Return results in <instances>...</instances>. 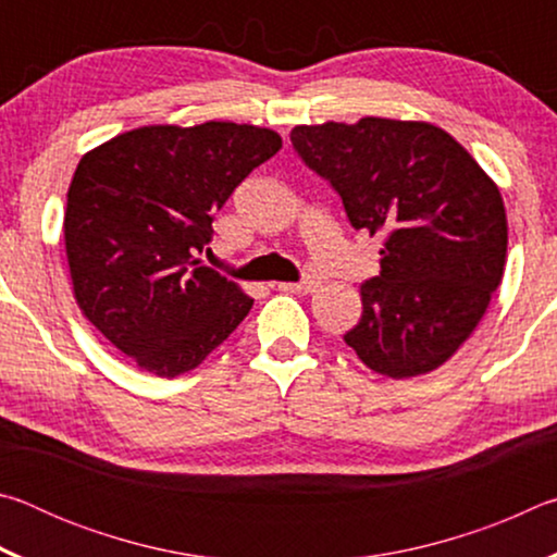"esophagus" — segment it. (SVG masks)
Here are the masks:
<instances>
[{"instance_id":"obj_1","label":"esophagus","mask_w":557,"mask_h":557,"mask_svg":"<svg viewBox=\"0 0 557 557\" xmlns=\"http://www.w3.org/2000/svg\"><path fill=\"white\" fill-rule=\"evenodd\" d=\"M275 285L282 292H297V295H307V292H314L319 287V280L307 277L301 282H275Z\"/></svg>"}]
</instances>
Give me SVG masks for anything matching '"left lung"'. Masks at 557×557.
Wrapping results in <instances>:
<instances>
[{
  "label": "left lung",
  "mask_w": 557,
  "mask_h": 557,
  "mask_svg": "<svg viewBox=\"0 0 557 557\" xmlns=\"http://www.w3.org/2000/svg\"><path fill=\"white\" fill-rule=\"evenodd\" d=\"M292 145L329 178L356 231L383 233L381 275L344 342L403 381L440 369L482 322L504 277L508 223L494 178L442 127L361 117L297 125Z\"/></svg>",
  "instance_id": "left-lung-1"
}]
</instances>
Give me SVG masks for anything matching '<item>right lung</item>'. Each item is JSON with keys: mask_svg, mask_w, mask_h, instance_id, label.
<instances>
[{"mask_svg": "<svg viewBox=\"0 0 557 557\" xmlns=\"http://www.w3.org/2000/svg\"><path fill=\"white\" fill-rule=\"evenodd\" d=\"M280 147L275 129L211 120L137 127L83 154L63 215L73 297L137 369L194 371L248 317L252 299L196 250L233 188Z\"/></svg>", "mask_w": 557, "mask_h": 557, "instance_id": "1", "label": "right lung"}]
</instances>
